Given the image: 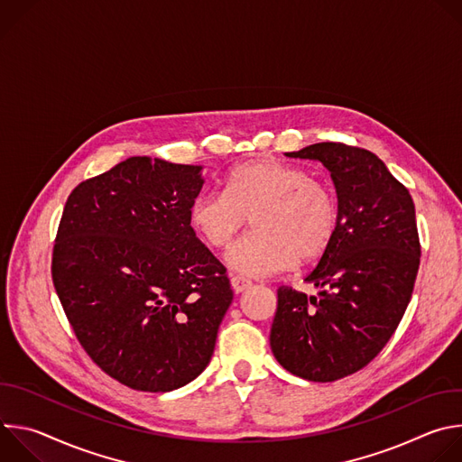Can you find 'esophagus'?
Instances as JSON below:
<instances>
[{
	"instance_id": "34e87169",
	"label": "esophagus",
	"mask_w": 462,
	"mask_h": 462,
	"mask_svg": "<svg viewBox=\"0 0 462 462\" xmlns=\"http://www.w3.org/2000/svg\"><path fill=\"white\" fill-rule=\"evenodd\" d=\"M230 283H232V289H234L237 294H239V292H245L246 289L252 287V282L246 280V278H241V276H232Z\"/></svg>"
}]
</instances>
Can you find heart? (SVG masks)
Here are the masks:
<instances>
[{"label":"heart","mask_w":462,"mask_h":462,"mask_svg":"<svg viewBox=\"0 0 462 462\" xmlns=\"http://www.w3.org/2000/svg\"><path fill=\"white\" fill-rule=\"evenodd\" d=\"M250 217L252 232L226 254L228 267L265 278L310 263L331 246L338 228L333 189L300 166L257 159L234 168L225 191L197 195L189 208L195 234L212 248H226Z\"/></svg>","instance_id":"heart-1"}]
</instances>
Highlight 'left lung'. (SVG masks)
I'll return each instance as SVG.
<instances>
[{"mask_svg": "<svg viewBox=\"0 0 462 462\" xmlns=\"http://www.w3.org/2000/svg\"><path fill=\"white\" fill-rule=\"evenodd\" d=\"M285 155L318 161L331 173L338 228L305 278L321 289L318 296L278 289L271 347L289 373L335 382L365 367L406 312L420 263L415 205L367 150L318 143Z\"/></svg>", "mask_w": 462, "mask_h": 462, "instance_id": "8db88e82", "label": "left lung"}]
</instances>
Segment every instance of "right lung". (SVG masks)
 <instances>
[{"label": "right lung", "instance_id": "obj_1", "mask_svg": "<svg viewBox=\"0 0 462 462\" xmlns=\"http://www.w3.org/2000/svg\"><path fill=\"white\" fill-rule=\"evenodd\" d=\"M203 166L129 157L65 203L52 283L93 362L120 383L166 393L199 376L234 292L189 208Z\"/></svg>", "mask_w": 462, "mask_h": 462}]
</instances>
